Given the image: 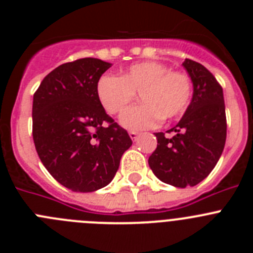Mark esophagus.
<instances>
[{"label":"esophagus","mask_w":253,"mask_h":253,"mask_svg":"<svg viewBox=\"0 0 253 253\" xmlns=\"http://www.w3.org/2000/svg\"><path fill=\"white\" fill-rule=\"evenodd\" d=\"M129 137L131 138V140H133V142H135L139 135H138V133H135V131H130V133H129Z\"/></svg>","instance_id":"obj_1"}]
</instances>
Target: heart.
I'll return each mask as SVG.
<instances>
[{"mask_svg":"<svg viewBox=\"0 0 253 253\" xmlns=\"http://www.w3.org/2000/svg\"><path fill=\"white\" fill-rule=\"evenodd\" d=\"M96 93L102 107L114 115L122 114L139 93L142 105L125 111L120 124L130 131H140L157 126L162 118L173 119L184 113L191 99V81L186 73L147 60L124 69L120 77L101 76Z\"/></svg>","mask_w":253,"mask_h":253,"instance_id":"heart-1","label":"heart"}]
</instances>
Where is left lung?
I'll list each match as a JSON object with an SVG mask.
<instances>
[{
	"instance_id": "1",
	"label": "left lung",
	"mask_w": 253,
	"mask_h": 253,
	"mask_svg": "<svg viewBox=\"0 0 253 253\" xmlns=\"http://www.w3.org/2000/svg\"><path fill=\"white\" fill-rule=\"evenodd\" d=\"M182 67L193 82V99L172 138L156 133L157 148L148 165L165 184L195 186L213 171L224 149L227 120L223 88L203 64L185 59Z\"/></svg>"
}]
</instances>
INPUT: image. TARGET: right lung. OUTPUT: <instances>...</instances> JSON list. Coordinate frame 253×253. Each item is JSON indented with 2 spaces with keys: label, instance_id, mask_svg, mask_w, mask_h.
<instances>
[{
  "label": "right lung",
  "instance_id": "obj_1",
  "mask_svg": "<svg viewBox=\"0 0 253 253\" xmlns=\"http://www.w3.org/2000/svg\"><path fill=\"white\" fill-rule=\"evenodd\" d=\"M111 63L82 58L53 69L33 99V138L40 161L60 185L92 193L113 181L128 131L100 104L96 84ZM110 122L109 127L103 123Z\"/></svg>",
  "mask_w": 253,
  "mask_h": 253
}]
</instances>
